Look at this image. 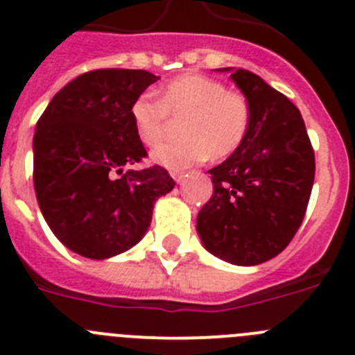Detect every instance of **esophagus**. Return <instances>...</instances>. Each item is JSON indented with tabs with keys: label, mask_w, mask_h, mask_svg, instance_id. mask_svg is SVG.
<instances>
[{
	"label": "esophagus",
	"mask_w": 355,
	"mask_h": 355,
	"mask_svg": "<svg viewBox=\"0 0 355 355\" xmlns=\"http://www.w3.org/2000/svg\"><path fill=\"white\" fill-rule=\"evenodd\" d=\"M171 175H172V180H174L175 183H181V181H183V178H184L183 172H171Z\"/></svg>",
	"instance_id": "1"
}]
</instances>
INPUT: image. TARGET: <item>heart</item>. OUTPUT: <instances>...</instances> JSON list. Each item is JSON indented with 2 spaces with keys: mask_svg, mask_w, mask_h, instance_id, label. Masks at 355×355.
I'll return each instance as SVG.
<instances>
[{
  "mask_svg": "<svg viewBox=\"0 0 355 355\" xmlns=\"http://www.w3.org/2000/svg\"><path fill=\"white\" fill-rule=\"evenodd\" d=\"M155 101L142 94L130 108L131 122L140 142L153 147L165 133V121L180 117L181 139L159 144L150 150V162L168 171H183L196 163L227 158L243 144L252 122L247 97L225 90L218 80L187 72L156 92Z\"/></svg>",
  "mask_w": 355,
  "mask_h": 355,
  "instance_id": "heart-1",
  "label": "heart"
}]
</instances>
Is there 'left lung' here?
<instances>
[{
  "mask_svg": "<svg viewBox=\"0 0 355 355\" xmlns=\"http://www.w3.org/2000/svg\"><path fill=\"white\" fill-rule=\"evenodd\" d=\"M231 80L247 97V139L208 171L211 199L197 215L206 250L227 263L252 266L283 252L302 224L315 180V153L299 108L245 69Z\"/></svg>",
  "mask_w": 355,
  "mask_h": 355,
  "instance_id": "left-lung-1",
  "label": "left lung"
}]
</instances>
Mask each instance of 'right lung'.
I'll return each instance as SVG.
<instances>
[{
  "mask_svg": "<svg viewBox=\"0 0 355 355\" xmlns=\"http://www.w3.org/2000/svg\"><path fill=\"white\" fill-rule=\"evenodd\" d=\"M159 78L137 69H99L69 81L49 101L33 137V187L49 229L72 252L108 259L137 245L155 202L174 188L146 158L130 108Z\"/></svg>",
  "mask_w": 355,
  "mask_h": 355,
  "instance_id": "right-lung-1",
  "label": "right lung"
}]
</instances>
